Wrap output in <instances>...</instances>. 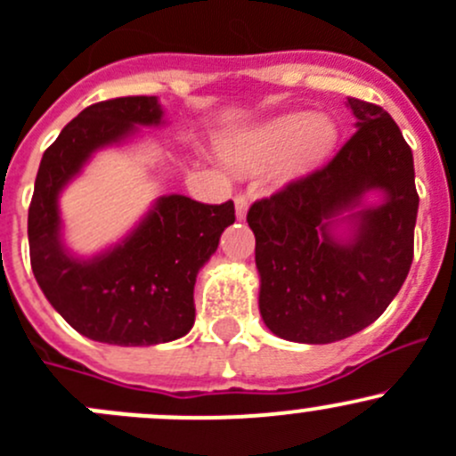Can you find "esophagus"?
<instances>
[{"mask_svg":"<svg viewBox=\"0 0 456 456\" xmlns=\"http://www.w3.org/2000/svg\"><path fill=\"white\" fill-rule=\"evenodd\" d=\"M234 210H237V219H246V213H248V197L246 195L234 197Z\"/></svg>","mask_w":456,"mask_h":456,"instance_id":"esophagus-1","label":"esophagus"}]
</instances>
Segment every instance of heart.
I'll return each instance as SVG.
<instances>
[{"label":"heart","mask_w":456,"mask_h":456,"mask_svg":"<svg viewBox=\"0 0 456 456\" xmlns=\"http://www.w3.org/2000/svg\"><path fill=\"white\" fill-rule=\"evenodd\" d=\"M337 142V124L322 112H290L250 130L226 148L228 161L241 168H256L288 152L290 168H301L326 155Z\"/></svg>","instance_id":"b5f03b06"}]
</instances>
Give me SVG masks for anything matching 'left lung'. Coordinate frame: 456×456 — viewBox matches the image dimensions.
I'll use <instances>...</instances> for the list:
<instances>
[{"label":"left lung","mask_w":456,"mask_h":456,"mask_svg":"<svg viewBox=\"0 0 456 456\" xmlns=\"http://www.w3.org/2000/svg\"><path fill=\"white\" fill-rule=\"evenodd\" d=\"M357 133L328 164L252 204L259 313L273 335L332 344L370 326L412 264V151L375 103L348 97ZM377 194L380 200L368 202Z\"/></svg>","instance_id":"left-lung-1"}]
</instances>
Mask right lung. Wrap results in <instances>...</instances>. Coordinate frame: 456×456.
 Returning <instances> with one entry per match:
<instances>
[{
  "instance_id": "add662e5",
  "label": "right lung",
  "mask_w": 456,
  "mask_h": 456,
  "mask_svg": "<svg viewBox=\"0 0 456 456\" xmlns=\"http://www.w3.org/2000/svg\"><path fill=\"white\" fill-rule=\"evenodd\" d=\"M157 97H119L81 110L44 152L28 208L30 264L53 308L99 344L155 346L188 335L195 281L234 224V204L186 195L155 200L134 228L90 256L64 241L60 197L99 151L164 126Z\"/></svg>"
}]
</instances>
